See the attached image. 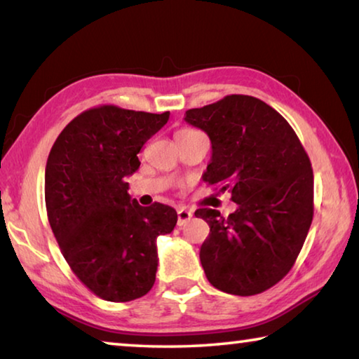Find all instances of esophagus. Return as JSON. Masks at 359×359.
<instances>
[{
  "mask_svg": "<svg viewBox=\"0 0 359 359\" xmlns=\"http://www.w3.org/2000/svg\"><path fill=\"white\" fill-rule=\"evenodd\" d=\"M191 217H193V212L191 210L184 209V208L177 209V224H179V226H184L185 223H188V222L191 220Z\"/></svg>",
  "mask_w": 359,
  "mask_h": 359,
  "instance_id": "34e87169",
  "label": "esophagus"
}]
</instances>
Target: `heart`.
Returning a JSON list of instances; mask_svg holds the SVG:
<instances>
[{
	"label": "heart",
	"instance_id": "b5f03b06",
	"mask_svg": "<svg viewBox=\"0 0 359 359\" xmlns=\"http://www.w3.org/2000/svg\"><path fill=\"white\" fill-rule=\"evenodd\" d=\"M180 131H188V130H180Z\"/></svg>",
	"mask_w": 359,
	"mask_h": 359
}]
</instances>
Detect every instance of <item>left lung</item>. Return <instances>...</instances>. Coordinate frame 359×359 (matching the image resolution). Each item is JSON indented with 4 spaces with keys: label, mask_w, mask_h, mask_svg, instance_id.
I'll return each mask as SVG.
<instances>
[{
    "label": "left lung",
    "mask_w": 359,
    "mask_h": 359,
    "mask_svg": "<svg viewBox=\"0 0 359 359\" xmlns=\"http://www.w3.org/2000/svg\"><path fill=\"white\" fill-rule=\"evenodd\" d=\"M185 121L212 142L203 179L229 191L238 204L222 217L194 212L210 233L199 252L205 277L217 290L252 296L288 274L313 217V171L294 130L276 109L247 95H229L190 109Z\"/></svg>",
    "instance_id": "left-lung-1"
}]
</instances>
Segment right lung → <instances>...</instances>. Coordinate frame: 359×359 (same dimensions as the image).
Instances as JSON below:
<instances>
[{
  "mask_svg": "<svg viewBox=\"0 0 359 359\" xmlns=\"http://www.w3.org/2000/svg\"><path fill=\"white\" fill-rule=\"evenodd\" d=\"M168 120L169 112L93 107L65 126L48 154L46 208L53 236L79 280L106 301L149 293L156 238L177 223L169 205H139L126 182L141 166L142 145Z\"/></svg>",
  "mask_w": 359,
  "mask_h": 359,
  "instance_id": "1",
  "label": "right lung"
}]
</instances>
